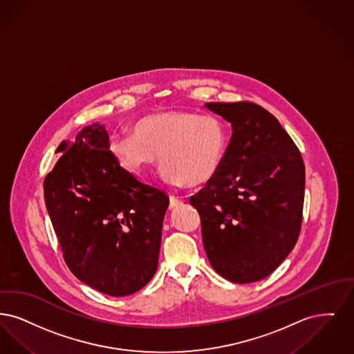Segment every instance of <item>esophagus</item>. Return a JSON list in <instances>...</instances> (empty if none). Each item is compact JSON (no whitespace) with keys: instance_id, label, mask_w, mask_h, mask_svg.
Instances as JSON below:
<instances>
[{"instance_id":"esophagus-1","label":"esophagus","mask_w":354,"mask_h":354,"mask_svg":"<svg viewBox=\"0 0 354 354\" xmlns=\"http://www.w3.org/2000/svg\"><path fill=\"white\" fill-rule=\"evenodd\" d=\"M183 203V198L180 197H176V196H170L169 198V209H176L177 206H180Z\"/></svg>"}]
</instances>
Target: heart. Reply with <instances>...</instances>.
I'll return each mask as SVG.
<instances>
[{
    "label": "heart",
    "mask_w": 354,
    "mask_h": 354,
    "mask_svg": "<svg viewBox=\"0 0 354 354\" xmlns=\"http://www.w3.org/2000/svg\"><path fill=\"white\" fill-rule=\"evenodd\" d=\"M131 135H115L108 151L124 170L145 176L161 160V177L173 185H202L221 171L230 129L222 119L189 111H162L138 119Z\"/></svg>",
    "instance_id": "obj_1"
}]
</instances>
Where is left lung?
<instances>
[{
	"label": "left lung",
	"instance_id": "1",
	"mask_svg": "<svg viewBox=\"0 0 354 354\" xmlns=\"http://www.w3.org/2000/svg\"><path fill=\"white\" fill-rule=\"evenodd\" d=\"M231 124L225 164L196 196L212 267L232 283L272 274L297 242L306 168L292 138L268 111L248 102L206 103Z\"/></svg>",
	"mask_w": 354,
	"mask_h": 354
}]
</instances>
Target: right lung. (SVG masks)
<instances>
[{
	"instance_id": "add662e5",
	"label": "right lung",
	"mask_w": 354,
	"mask_h": 354,
	"mask_svg": "<svg viewBox=\"0 0 354 354\" xmlns=\"http://www.w3.org/2000/svg\"><path fill=\"white\" fill-rule=\"evenodd\" d=\"M104 124L62 141L61 158L45 178L47 213L63 258L75 277L99 292H138L157 271L169 197L140 183L108 151Z\"/></svg>"
}]
</instances>
